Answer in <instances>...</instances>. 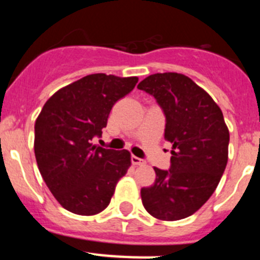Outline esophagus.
<instances>
[{
	"mask_svg": "<svg viewBox=\"0 0 260 260\" xmlns=\"http://www.w3.org/2000/svg\"><path fill=\"white\" fill-rule=\"evenodd\" d=\"M132 162L134 165H143V164H146V161H144L143 158L137 157V156H134V155L132 156Z\"/></svg>",
	"mask_w": 260,
	"mask_h": 260,
	"instance_id": "esophagus-1",
	"label": "esophagus"
}]
</instances>
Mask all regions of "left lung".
Wrapping results in <instances>:
<instances>
[{"label":"left lung","instance_id":"1","mask_svg":"<svg viewBox=\"0 0 260 260\" xmlns=\"http://www.w3.org/2000/svg\"><path fill=\"white\" fill-rule=\"evenodd\" d=\"M138 88L153 96L165 116L164 137L173 144L171 168L141 190L147 212L165 221L191 216L210 199L228 162L229 132L217 104L189 77L152 74Z\"/></svg>","mask_w":260,"mask_h":260}]
</instances>
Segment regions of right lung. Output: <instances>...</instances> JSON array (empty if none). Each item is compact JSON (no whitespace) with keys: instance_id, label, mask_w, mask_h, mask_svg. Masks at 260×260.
I'll return each mask as SVG.
<instances>
[{"instance_id":"right-lung-1","label":"right lung","mask_w":260,"mask_h":260,"mask_svg":"<svg viewBox=\"0 0 260 260\" xmlns=\"http://www.w3.org/2000/svg\"><path fill=\"white\" fill-rule=\"evenodd\" d=\"M137 77L91 74L58 89L35 122V156L43 180L62 207L91 216L108 207L132 164L130 152L92 144L110 110Z\"/></svg>"}]
</instances>
